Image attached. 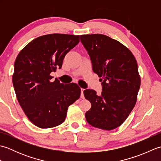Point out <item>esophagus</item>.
<instances>
[{
	"instance_id": "1",
	"label": "esophagus",
	"mask_w": 161,
	"mask_h": 161,
	"mask_svg": "<svg viewBox=\"0 0 161 161\" xmlns=\"http://www.w3.org/2000/svg\"><path fill=\"white\" fill-rule=\"evenodd\" d=\"M84 88H81V98H84Z\"/></svg>"
}]
</instances>
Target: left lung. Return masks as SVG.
I'll use <instances>...</instances> for the list:
<instances>
[{"label":"left lung","mask_w":161,"mask_h":161,"mask_svg":"<svg viewBox=\"0 0 161 161\" xmlns=\"http://www.w3.org/2000/svg\"><path fill=\"white\" fill-rule=\"evenodd\" d=\"M90 55L93 70L102 81L100 96L93 90L84 91L91 107L85 117L89 125L112 130L127 118L137 101L141 76L132 53L118 41L100 34L81 35Z\"/></svg>","instance_id":"1"}]
</instances>
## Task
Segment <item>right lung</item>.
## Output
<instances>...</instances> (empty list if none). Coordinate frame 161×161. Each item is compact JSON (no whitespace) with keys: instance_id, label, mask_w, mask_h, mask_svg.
Instances as JSON below:
<instances>
[{"instance_id":"add662e5","label":"right lung","mask_w":161,"mask_h":161,"mask_svg":"<svg viewBox=\"0 0 161 161\" xmlns=\"http://www.w3.org/2000/svg\"><path fill=\"white\" fill-rule=\"evenodd\" d=\"M80 42V35L50 34L37 37L20 50L12 75L17 100L25 115L38 127L63 123L68 107L80 97L77 84L51 81V72L62 66L65 55Z\"/></svg>"}]
</instances>
